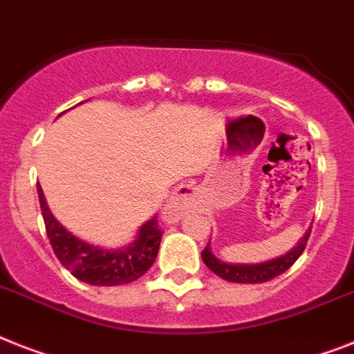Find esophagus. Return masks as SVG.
<instances>
[{
  "label": "esophagus",
  "instance_id": "1",
  "mask_svg": "<svg viewBox=\"0 0 354 354\" xmlns=\"http://www.w3.org/2000/svg\"><path fill=\"white\" fill-rule=\"evenodd\" d=\"M194 187L192 185H182L174 192V196L171 198V202L163 209V218L167 222H176L183 214L191 211L194 205Z\"/></svg>",
  "mask_w": 354,
  "mask_h": 354
}]
</instances>
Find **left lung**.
Returning <instances> with one entry per match:
<instances>
[{"mask_svg": "<svg viewBox=\"0 0 354 354\" xmlns=\"http://www.w3.org/2000/svg\"><path fill=\"white\" fill-rule=\"evenodd\" d=\"M311 231L307 232L306 236L301 238V242L298 243L291 252H287L283 257L277 258V260L263 261V263H257V266H242V263H225V261L218 260L211 252L209 245L202 251V258L205 261V266L211 269L214 274L227 281H236V283H261V281H269L272 278L280 277L281 272H286L295 261L300 258L309 240Z\"/></svg>", "mask_w": 354, "mask_h": 354, "instance_id": "obj_1", "label": "left lung"}]
</instances>
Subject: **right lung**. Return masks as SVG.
I'll return each mask as SVG.
<instances>
[{
  "instance_id": "obj_1",
  "label": "right lung",
  "mask_w": 354,
  "mask_h": 354,
  "mask_svg": "<svg viewBox=\"0 0 354 354\" xmlns=\"http://www.w3.org/2000/svg\"><path fill=\"white\" fill-rule=\"evenodd\" d=\"M37 196L54 254L77 280L91 286H123L143 277L156 260L163 234L156 216L140 229L136 242L122 251H107L82 242L57 222L48 211L41 187H37Z\"/></svg>"
}]
</instances>
